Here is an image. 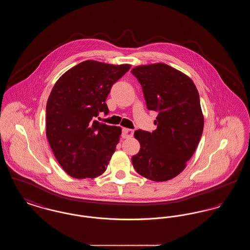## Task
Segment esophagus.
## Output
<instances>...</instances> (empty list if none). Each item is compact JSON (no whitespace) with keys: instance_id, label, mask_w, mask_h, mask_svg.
I'll return each mask as SVG.
<instances>
[{"instance_id":"1","label":"esophagus","mask_w":250,"mask_h":250,"mask_svg":"<svg viewBox=\"0 0 250 250\" xmlns=\"http://www.w3.org/2000/svg\"><path fill=\"white\" fill-rule=\"evenodd\" d=\"M133 134H134V130H132V129L123 128V130H122V137H123V139L131 138V137H133Z\"/></svg>"}]
</instances>
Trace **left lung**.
<instances>
[{"mask_svg": "<svg viewBox=\"0 0 250 250\" xmlns=\"http://www.w3.org/2000/svg\"><path fill=\"white\" fill-rule=\"evenodd\" d=\"M142 85L146 106L157 112L152 133L135 131L141 150L132 157L143 177L163 182L187 166L203 130L200 95L187 75L165 63L140 65L131 70Z\"/></svg>", "mask_w": 250, "mask_h": 250, "instance_id": "obj_1", "label": "left lung"}]
</instances>
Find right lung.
<instances>
[{"label":"right lung","instance_id":"right-lung-1","mask_svg":"<svg viewBox=\"0 0 250 250\" xmlns=\"http://www.w3.org/2000/svg\"><path fill=\"white\" fill-rule=\"evenodd\" d=\"M130 67L85 61L65 72L52 88L46 134L57 161L71 177L95 178L107 169L122 129L96 117L108 113L110 89Z\"/></svg>","mask_w":250,"mask_h":250}]
</instances>
